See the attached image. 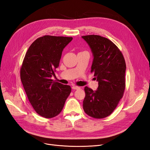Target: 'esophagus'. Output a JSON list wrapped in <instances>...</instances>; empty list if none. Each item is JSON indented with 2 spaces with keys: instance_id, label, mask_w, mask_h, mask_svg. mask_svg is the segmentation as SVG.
<instances>
[{
  "instance_id": "esophagus-1",
  "label": "esophagus",
  "mask_w": 150,
  "mask_h": 150,
  "mask_svg": "<svg viewBox=\"0 0 150 150\" xmlns=\"http://www.w3.org/2000/svg\"><path fill=\"white\" fill-rule=\"evenodd\" d=\"M72 88L73 89H80V88L78 87V86H72Z\"/></svg>"
}]
</instances>
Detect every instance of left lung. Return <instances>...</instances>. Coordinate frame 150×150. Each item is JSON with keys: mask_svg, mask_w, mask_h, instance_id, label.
Listing matches in <instances>:
<instances>
[{"mask_svg": "<svg viewBox=\"0 0 150 150\" xmlns=\"http://www.w3.org/2000/svg\"><path fill=\"white\" fill-rule=\"evenodd\" d=\"M94 57L91 72L98 82L94 91L84 88V112L94 118L110 116L118 104L125 89L126 62L123 55L110 40L98 35L82 36Z\"/></svg>", "mask_w": 150, "mask_h": 150, "instance_id": "obj_1", "label": "left lung"}]
</instances>
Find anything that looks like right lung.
<instances>
[{
  "label": "right lung",
  "instance_id": "1",
  "mask_svg": "<svg viewBox=\"0 0 150 150\" xmlns=\"http://www.w3.org/2000/svg\"><path fill=\"white\" fill-rule=\"evenodd\" d=\"M72 38L44 35L34 41L21 68V79L29 101L38 115L52 118L61 112L71 91L69 85L51 79L62 52Z\"/></svg>",
  "mask_w": 150,
  "mask_h": 150
}]
</instances>
